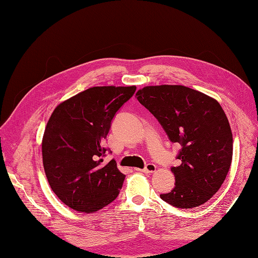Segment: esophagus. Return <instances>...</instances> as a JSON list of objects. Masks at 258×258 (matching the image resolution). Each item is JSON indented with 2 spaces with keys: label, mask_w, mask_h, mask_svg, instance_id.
<instances>
[{
  "label": "esophagus",
  "mask_w": 258,
  "mask_h": 258,
  "mask_svg": "<svg viewBox=\"0 0 258 258\" xmlns=\"http://www.w3.org/2000/svg\"><path fill=\"white\" fill-rule=\"evenodd\" d=\"M140 171H142L143 173H154L156 171V166L154 165V163H148V165H146V167L144 169L140 170Z\"/></svg>",
  "instance_id": "obj_1"
}]
</instances>
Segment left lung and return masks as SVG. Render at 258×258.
Listing matches in <instances>:
<instances>
[{
	"label": "left lung",
	"instance_id": "1",
	"mask_svg": "<svg viewBox=\"0 0 258 258\" xmlns=\"http://www.w3.org/2000/svg\"><path fill=\"white\" fill-rule=\"evenodd\" d=\"M136 98L158 119L170 141L179 143L175 186L160 195L169 205L191 209L220 189L232 160V134L221 104L182 85L146 86Z\"/></svg>",
	"mask_w": 258,
	"mask_h": 258
}]
</instances>
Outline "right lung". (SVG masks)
Segmentation results:
<instances>
[{
  "mask_svg": "<svg viewBox=\"0 0 258 258\" xmlns=\"http://www.w3.org/2000/svg\"><path fill=\"white\" fill-rule=\"evenodd\" d=\"M137 87L98 86L61 102L46 124L43 166L56 196L77 212L93 213L114 201L124 174L103 157L104 140L121 105Z\"/></svg>",
  "mask_w": 258,
  "mask_h": 258,
  "instance_id": "add662e5",
  "label": "right lung"
}]
</instances>
